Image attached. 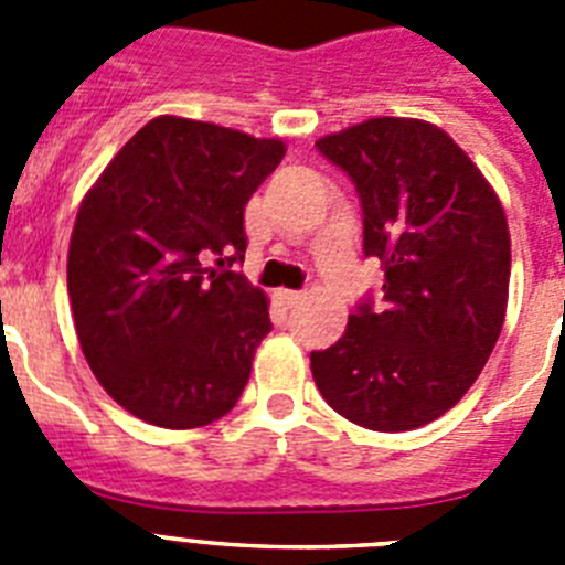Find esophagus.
Instances as JSON below:
<instances>
[{
	"label": "esophagus",
	"instance_id": "1",
	"mask_svg": "<svg viewBox=\"0 0 565 565\" xmlns=\"http://www.w3.org/2000/svg\"><path fill=\"white\" fill-rule=\"evenodd\" d=\"M277 297L286 302V306H297L299 299H302V291H294V288H279Z\"/></svg>",
	"mask_w": 565,
	"mask_h": 565
}]
</instances>
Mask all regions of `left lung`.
Listing matches in <instances>:
<instances>
[{"label": "left lung", "instance_id": "1", "mask_svg": "<svg viewBox=\"0 0 565 565\" xmlns=\"http://www.w3.org/2000/svg\"><path fill=\"white\" fill-rule=\"evenodd\" d=\"M353 181L364 257L382 263V302L362 299L342 339L311 353L319 393L379 433L416 430L456 407L501 337L509 228L498 194L444 129L371 118L319 138Z\"/></svg>", "mask_w": 565, "mask_h": 565}]
</instances>
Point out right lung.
Listing matches in <instances>:
<instances>
[{
  "label": "right lung",
  "instance_id": "1",
  "mask_svg": "<svg viewBox=\"0 0 565 565\" xmlns=\"http://www.w3.org/2000/svg\"><path fill=\"white\" fill-rule=\"evenodd\" d=\"M282 154L277 138L161 115L84 198L67 254L73 319L89 371L132 416L189 430L237 404L271 331L268 299L203 257L243 259L246 203Z\"/></svg>",
  "mask_w": 565,
  "mask_h": 565
}]
</instances>
